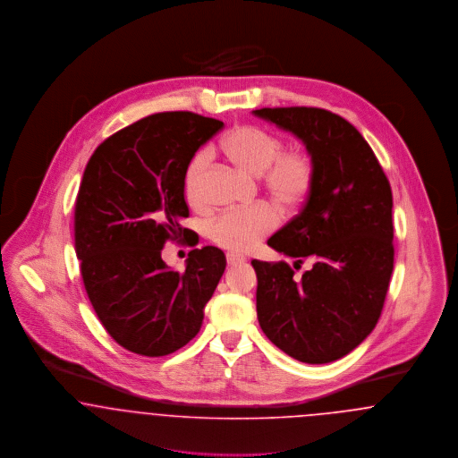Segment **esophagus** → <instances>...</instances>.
<instances>
[{"label": "esophagus", "instance_id": "obj_1", "mask_svg": "<svg viewBox=\"0 0 458 458\" xmlns=\"http://www.w3.org/2000/svg\"><path fill=\"white\" fill-rule=\"evenodd\" d=\"M245 261L242 256H237V254H233V252H228L226 254V262H228V266H239L242 262Z\"/></svg>", "mask_w": 458, "mask_h": 458}]
</instances>
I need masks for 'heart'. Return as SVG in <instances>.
Listing matches in <instances>:
<instances>
[{
	"label": "heart",
	"instance_id": "obj_1",
	"mask_svg": "<svg viewBox=\"0 0 458 458\" xmlns=\"http://www.w3.org/2000/svg\"><path fill=\"white\" fill-rule=\"evenodd\" d=\"M221 148L228 159L243 172L261 176L264 189L278 204L295 206L304 199L310 185V165L304 154L284 151L282 140L254 125L237 127L223 139ZM208 153H197L185 170V194L196 202L200 174ZM276 226V215L267 206L232 209L209 225V237L232 252H249Z\"/></svg>",
	"mask_w": 458,
	"mask_h": 458
}]
</instances>
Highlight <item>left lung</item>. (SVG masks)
<instances>
[{"instance_id":"left-lung-1","label":"left lung","mask_w":458,"mask_h":458,"mask_svg":"<svg viewBox=\"0 0 458 458\" xmlns=\"http://www.w3.org/2000/svg\"><path fill=\"white\" fill-rule=\"evenodd\" d=\"M252 113L293 133L310 157L304 208L267 245L312 267L295 278L286 262H250L258 319L286 355L327 364L359 347L381 316L394 254L392 187L345 118L305 106Z\"/></svg>"}]
</instances>
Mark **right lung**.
Segmentation results:
<instances>
[{
    "label": "right lung",
    "instance_id": "1",
    "mask_svg": "<svg viewBox=\"0 0 458 458\" xmlns=\"http://www.w3.org/2000/svg\"><path fill=\"white\" fill-rule=\"evenodd\" d=\"M221 129L191 111L156 113L113 133L89 159L75 250L101 325L133 353L161 357L187 345L225 273L226 258L213 245L191 250L185 271L161 259L168 240L187 235V165Z\"/></svg>",
    "mask_w": 458,
    "mask_h": 458
}]
</instances>
